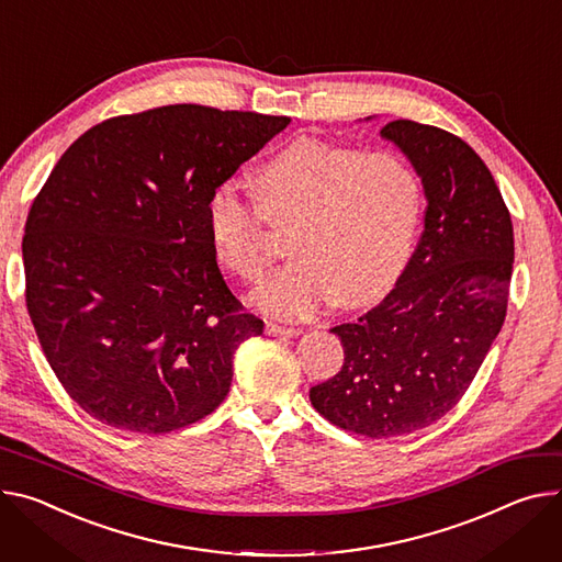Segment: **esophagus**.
Masks as SVG:
<instances>
[{"mask_svg": "<svg viewBox=\"0 0 562 562\" xmlns=\"http://www.w3.org/2000/svg\"><path fill=\"white\" fill-rule=\"evenodd\" d=\"M267 334L269 336H282V338H293L300 334L297 327H284V325H276V323H267Z\"/></svg>", "mask_w": 562, "mask_h": 562, "instance_id": "esophagus-1", "label": "esophagus"}]
</instances>
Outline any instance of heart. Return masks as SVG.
Returning <instances> with one entry per match:
<instances>
[{
	"label": "heart",
	"mask_w": 562,
	"mask_h": 562,
	"mask_svg": "<svg viewBox=\"0 0 562 562\" xmlns=\"http://www.w3.org/2000/svg\"><path fill=\"white\" fill-rule=\"evenodd\" d=\"M255 199L220 183L206 203L217 262L244 282L271 269L267 224L286 228L293 255L252 302L271 316L304 318L340 295L363 304L403 269L422 215V181L396 151H363L295 136L252 175Z\"/></svg>",
	"instance_id": "1"
}]
</instances>
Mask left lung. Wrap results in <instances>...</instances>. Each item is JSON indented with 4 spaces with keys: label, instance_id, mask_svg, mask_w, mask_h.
Here are the masks:
<instances>
[{
    "label": "left lung",
    "instance_id": "8db88e82",
    "mask_svg": "<svg viewBox=\"0 0 562 562\" xmlns=\"http://www.w3.org/2000/svg\"><path fill=\"white\" fill-rule=\"evenodd\" d=\"M381 134L422 177L424 233L376 307L331 329L342 368L310 390L327 422L370 439L417 432L459 403L502 329L514 271L512 215L475 149L405 119Z\"/></svg>",
    "mask_w": 562,
    "mask_h": 562
}]
</instances>
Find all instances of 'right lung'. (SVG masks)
I'll list each match as a JSON object with an SVG mask.
<instances>
[{"label":"right lung","instance_id":"1","mask_svg":"<svg viewBox=\"0 0 562 562\" xmlns=\"http://www.w3.org/2000/svg\"><path fill=\"white\" fill-rule=\"evenodd\" d=\"M286 116L166 105L87 130L33 199L26 310L50 370L87 415L164 435L226 398L244 312L211 246V192Z\"/></svg>","mask_w":562,"mask_h":562}]
</instances>
